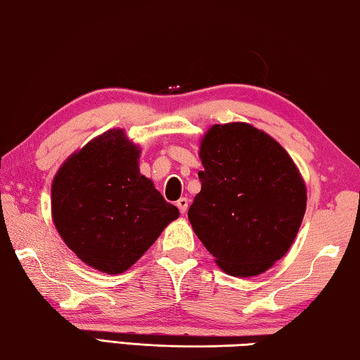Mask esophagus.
<instances>
[{
    "instance_id": "obj_1",
    "label": "esophagus",
    "mask_w": 360,
    "mask_h": 360,
    "mask_svg": "<svg viewBox=\"0 0 360 360\" xmlns=\"http://www.w3.org/2000/svg\"><path fill=\"white\" fill-rule=\"evenodd\" d=\"M176 206H178V210H179L181 214H186L187 208H188V200L182 197V198L178 200V203H176Z\"/></svg>"
}]
</instances>
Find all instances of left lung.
<instances>
[{
	"label": "left lung",
	"instance_id": "1",
	"mask_svg": "<svg viewBox=\"0 0 360 360\" xmlns=\"http://www.w3.org/2000/svg\"><path fill=\"white\" fill-rule=\"evenodd\" d=\"M202 191L192 229L231 276H255L288 252L307 210V187L275 139L248 124L214 125L200 146Z\"/></svg>",
	"mask_w": 360,
	"mask_h": 360
}]
</instances>
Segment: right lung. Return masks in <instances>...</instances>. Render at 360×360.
Returning <instances> with one entry per match:
<instances>
[{
	"label": "right lung",
	"mask_w": 360,
	"mask_h": 360,
	"mask_svg": "<svg viewBox=\"0 0 360 360\" xmlns=\"http://www.w3.org/2000/svg\"><path fill=\"white\" fill-rule=\"evenodd\" d=\"M138 158L124 131L109 130L71 155L52 184L60 236L82 262L109 275L129 270L179 216L139 173Z\"/></svg>",
	"instance_id": "right-lung-1"
}]
</instances>
